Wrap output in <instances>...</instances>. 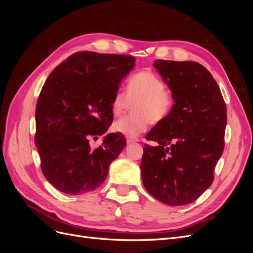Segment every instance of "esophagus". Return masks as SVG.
Returning a JSON list of instances; mask_svg holds the SVG:
<instances>
[{
    "label": "esophagus",
    "instance_id": "34e87169",
    "mask_svg": "<svg viewBox=\"0 0 253 253\" xmlns=\"http://www.w3.org/2000/svg\"><path fill=\"white\" fill-rule=\"evenodd\" d=\"M139 139L137 138V137H126V142L129 144V143H133V142H136L138 141Z\"/></svg>",
    "mask_w": 253,
    "mask_h": 253
}]
</instances>
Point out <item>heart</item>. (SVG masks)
Listing matches in <instances>:
<instances>
[{"label":"heart","instance_id":"b5f03b06","mask_svg":"<svg viewBox=\"0 0 253 253\" xmlns=\"http://www.w3.org/2000/svg\"><path fill=\"white\" fill-rule=\"evenodd\" d=\"M133 103L131 114L114 122L113 129L126 137H135L148 128L150 122L163 121L172 111L174 99L166 84L157 74L152 71L137 72L129 77L126 94L116 91L114 94L111 110L114 116H120Z\"/></svg>","mask_w":253,"mask_h":253}]
</instances>
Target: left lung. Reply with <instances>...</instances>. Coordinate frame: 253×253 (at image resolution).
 <instances>
[{
	"instance_id": "1",
	"label": "left lung",
	"mask_w": 253,
	"mask_h": 253,
	"mask_svg": "<svg viewBox=\"0 0 253 253\" xmlns=\"http://www.w3.org/2000/svg\"><path fill=\"white\" fill-rule=\"evenodd\" d=\"M153 65L175 103L169 116L145 136L158 145L144 144L142 182L159 202L188 205L213 182L225 147L226 104L216 81L202 64L155 60Z\"/></svg>"
}]
</instances>
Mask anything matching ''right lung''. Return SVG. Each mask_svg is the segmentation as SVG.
<instances>
[{"label":"right lung","mask_w":253,"mask_h":253,"mask_svg":"<svg viewBox=\"0 0 253 253\" xmlns=\"http://www.w3.org/2000/svg\"><path fill=\"white\" fill-rule=\"evenodd\" d=\"M134 65L132 56L81 51L45 81L36 108L35 143L45 178L61 192L80 195L98 188L126 145L119 133L106 135L96 149L89 140L112 125L113 96Z\"/></svg>","instance_id":"add662e5"}]
</instances>
